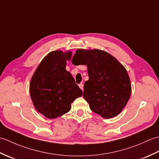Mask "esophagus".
<instances>
[{
	"instance_id": "obj_1",
	"label": "esophagus",
	"mask_w": 159,
	"mask_h": 159,
	"mask_svg": "<svg viewBox=\"0 0 159 159\" xmlns=\"http://www.w3.org/2000/svg\"><path fill=\"white\" fill-rule=\"evenodd\" d=\"M79 87L80 89H82V91L83 92V83H80V84H79Z\"/></svg>"
}]
</instances>
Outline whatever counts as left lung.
Segmentation results:
<instances>
[{
    "label": "left lung",
    "instance_id": "8db88e82",
    "mask_svg": "<svg viewBox=\"0 0 159 159\" xmlns=\"http://www.w3.org/2000/svg\"><path fill=\"white\" fill-rule=\"evenodd\" d=\"M73 59L87 67L89 80L84 85L83 98L90 109L105 119L120 114L131 94L130 80L124 66L98 49H77Z\"/></svg>",
    "mask_w": 159,
    "mask_h": 159
}]
</instances>
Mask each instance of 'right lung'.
<instances>
[{
  "mask_svg": "<svg viewBox=\"0 0 159 159\" xmlns=\"http://www.w3.org/2000/svg\"><path fill=\"white\" fill-rule=\"evenodd\" d=\"M72 52L57 50L49 52L37 67L31 79L29 92L39 113L55 119L68 112L71 104L83 92L66 69Z\"/></svg>",
  "mask_w": 159,
  "mask_h": 159,
  "instance_id": "1",
  "label": "right lung"
}]
</instances>
